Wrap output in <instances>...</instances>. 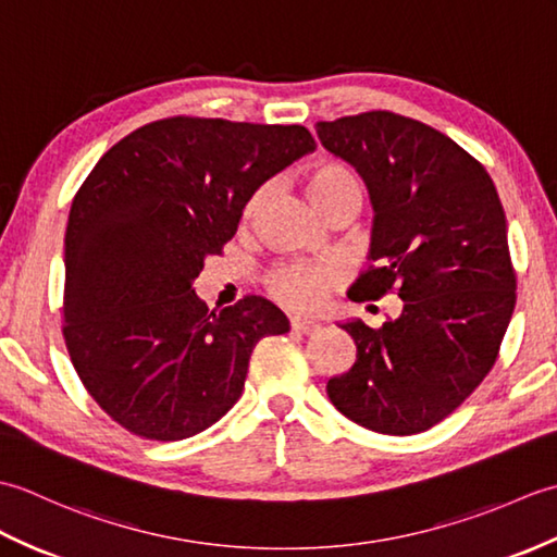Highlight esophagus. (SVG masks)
<instances>
[{"mask_svg": "<svg viewBox=\"0 0 557 557\" xmlns=\"http://www.w3.org/2000/svg\"><path fill=\"white\" fill-rule=\"evenodd\" d=\"M292 330H297V333H304V335H313L321 330V325H318L315 321H309V318H301V315H294L292 318Z\"/></svg>", "mask_w": 557, "mask_h": 557, "instance_id": "1", "label": "esophagus"}]
</instances>
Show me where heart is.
<instances>
[{"instance_id":"b5f03b06","label":"heart","mask_w":557,"mask_h":557,"mask_svg":"<svg viewBox=\"0 0 557 557\" xmlns=\"http://www.w3.org/2000/svg\"><path fill=\"white\" fill-rule=\"evenodd\" d=\"M306 194L311 203L327 215L337 206H357L363 200V182L349 164L327 160L313 168L304 176ZM263 206V191H256L244 208V220H253ZM342 280L337 265L330 263H282L270 268L263 277V285L272 299L289 306L294 311H318L327 301Z\"/></svg>"}]
</instances>
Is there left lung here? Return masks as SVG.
Instances as JSON below:
<instances>
[{"mask_svg":"<svg viewBox=\"0 0 557 557\" xmlns=\"http://www.w3.org/2000/svg\"><path fill=\"white\" fill-rule=\"evenodd\" d=\"M349 162L375 210L371 265L351 301L397 294L399 318L342 327L357 345L327 397L385 435L429 431L481 385L498 359L517 299L505 210L486 168L433 126L373 110L315 124Z\"/></svg>","mask_w":557,"mask_h":557,"instance_id":"1","label":"left lung"}]
</instances>
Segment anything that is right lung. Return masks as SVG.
Returning <instances> with one entry per match:
<instances>
[{"label": "right lung", "instance_id": "add662e5", "mask_svg": "<svg viewBox=\"0 0 557 557\" xmlns=\"http://www.w3.org/2000/svg\"><path fill=\"white\" fill-rule=\"evenodd\" d=\"M315 150L299 124L150 122L74 196L64 239V342L100 409L146 441H184L242 397L258 339L289 330L263 297L208 311L194 280L260 184Z\"/></svg>", "mask_w": 557, "mask_h": 557}]
</instances>
